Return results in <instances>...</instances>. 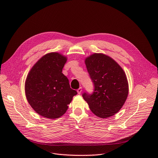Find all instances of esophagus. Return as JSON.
<instances>
[{"mask_svg": "<svg viewBox=\"0 0 158 158\" xmlns=\"http://www.w3.org/2000/svg\"><path fill=\"white\" fill-rule=\"evenodd\" d=\"M82 88L81 87V88H79L77 90V92L78 94H81V92H82Z\"/></svg>", "mask_w": 158, "mask_h": 158, "instance_id": "obj_1", "label": "esophagus"}]
</instances>
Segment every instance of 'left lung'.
<instances>
[{
    "instance_id": "left-lung-1",
    "label": "left lung",
    "mask_w": 158,
    "mask_h": 158,
    "mask_svg": "<svg viewBox=\"0 0 158 158\" xmlns=\"http://www.w3.org/2000/svg\"><path fill=\"white\" fill-rule=\"evenodd\" d=\"M88 73L93 82L92 94L84 93V99L97 117L113 116L124 105L128 94L126 74L119 64L103 53H93L85 59Z\"/></svg>"
}]
</instances>
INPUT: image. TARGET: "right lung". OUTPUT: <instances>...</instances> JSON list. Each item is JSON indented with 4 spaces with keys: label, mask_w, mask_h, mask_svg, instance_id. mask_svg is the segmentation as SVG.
<instances>
[{
    "label": "right lung",
    "mask_w": 158,
    "mask_h": 158,
    "mask_svg": "<svg viewBox=\"0 0 158 158\" xmlns=\"http://www.w3.org/2000/svg\"><path fill=\"white\" fill-rule=\"evenodd\" d=\"M67 60L59 53H48L38 60L27 76L26 99L32 108L45 118L55 119L62 116L77 94L62 73Z\"/></svg>",
    "instance_id": "right-lung-1"
}]
</instances>
